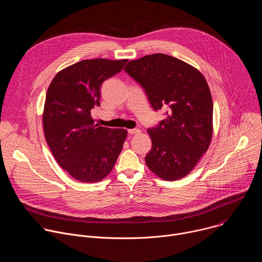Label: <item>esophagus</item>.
I'll return each mask as SVG.
<instances>
[{
	"label": "esophagus",
	"mask_w": 262,
	"mask_h": 262,
	"mask_svg": "<svg viewBox=\"0 0 262 262\" xmlns=\"http://www.w3.org/2000/svg\"><path fill=\"white\" fill-rule=\"evenodd\" d=\"M141 130L138 129V128H132V129H128V134L130 135H137V134H140Z\"/></svg>",
	"instance_id": "esophagus-1"
}]
</instances>
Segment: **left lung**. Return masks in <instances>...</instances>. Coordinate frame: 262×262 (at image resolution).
Wrapping results in <instances>:
<instances>
[{
	"mask_svg": "<svg viewBox=\"0 0 262 262\" xmlns=\"http://www.w3.org/2000/svg\"><path fill=\"white\" fill-rule=\"evenodd\" d=\"M124 70L144 88L156 111L167 110L166 119L148 128L152 147L145 158L147 167L164 180L186 176L212 138V98L204 76L165 54L132 60Z\"/></svg>",
	"mask_w": 262,
	"mask_h": 262,
	"instance_id": "8db88e82",
	"label": "left lung"
}]
</instances>
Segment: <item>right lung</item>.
<instances>
[{
	"mask_svg": "<svg viewBox=\"0 0 262 262\" xmlns=\"http://www.w3.org/2000/svg\"><path fill=\"white\" fill-rule=\"evenodd\" d=\"M127 60H83L60 70L53 79L42 114L46 140L57 163L74 179L97 182L115 166L127 130L94 123L100 86L120 72Z\"/></svg>",
	"mask_w": 262,
	"mask_h": 262,
	"instance_id": "right-lung-1",
	"label": "right lung"
}]
</instances>
